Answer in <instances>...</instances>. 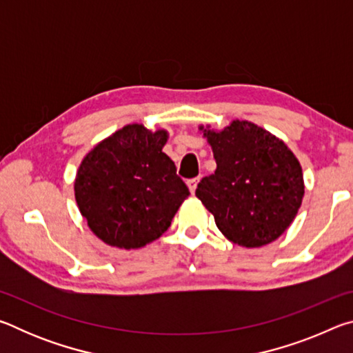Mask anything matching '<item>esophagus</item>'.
Instances as JSON below:
<instances>
[{
    "label": "esophagus",
    "instance_id": "esophagus-1",
    "mask_svg": "<svg viewBox=\"0 0 353 353\" xmlns=\"http://www.w3.org/2000/svg\"><path fill=\"white\" fill-rule=\"evenodd\" d=\"M198 182H199V177H193V179H188L187 181V185L191 193H194L196 191V187H198Z\"/></svg>",
    "mask_w": 353,
    "mask_h": 353
}]
</instances>
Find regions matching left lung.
I'll use <instances>...</instances> for the list:
<instances>
[{"label":"left lung","instance_id":"obj_1","mask_svg":"<svg viewBox=\"0 0 353 353\" xmlns=\"http://www.w3.org/2000/svg\"><path fill=\"white\" fill-rule=\"evenodd\" d=\"M204 137L216 170L202 177L196 196L218 229L243 248L276 241L296 218L305 191L296 155L249 121L236 119L221 132L205 129Z\"/></svg>","mask_w":353,"mask_h":353}]
</instances>
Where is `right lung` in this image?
Here are the masks:
<instances>
[{"instance_id": "1", "label": "right lung", "mask_w": 353, "mask_h": 353, "mask_svg": "<svg viewBox=\"0 0 353 353\" xmlns=\"http://www.w3.org/2000/svg\"><path fill=\"white\" fill-rule=\"evenodd\" d=\"M168 134L129 124L101 141L77 170L74 196L92 232L119 249L146 246L168 230L187 185L166 155Z\"/></svg>"}]
</instances>
